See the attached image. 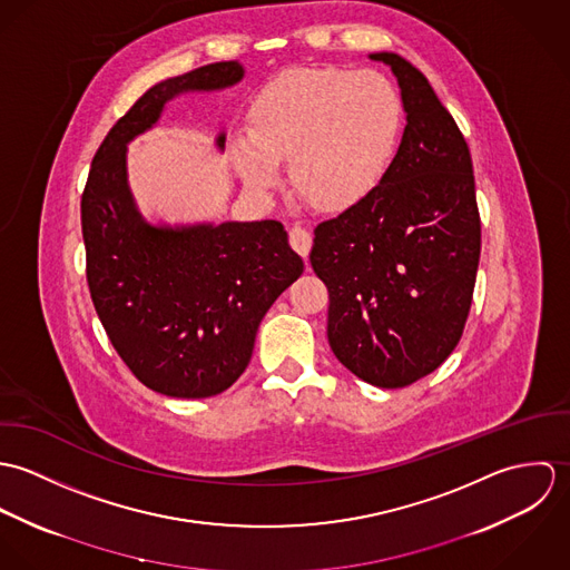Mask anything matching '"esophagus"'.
Listing matches in <instances>:
<instances>
[{
	"mask_svg": "<svg viewBox=\"0 0 570 570\" xmlns=\"http://www.w3.org/2000/svg\"><path fill=\"white\" fill-rule=\"evenodd\" d=\"M289 244H292V247H294L301 256L307 258V254H309V249H312V233L305 230V228H301V226H292V228H289Z\"/></svg>",
	"mask_w": 570,
	"mask_h": 570,
	"instance_id": "34e87169",
	"label": "esophagus"
}]
</instances>
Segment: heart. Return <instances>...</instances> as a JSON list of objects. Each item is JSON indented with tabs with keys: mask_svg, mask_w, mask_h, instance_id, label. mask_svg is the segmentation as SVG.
Listing matches in <instances>:
<instances>
[{
	"mask_svg": "<svg viewBox=\"0 0 570 570\" xmlns=\"http://www.w3.org/2000/svg\"><path fill=\"white\" fill-rule=\"evenodd\" d=\"M252 138L235 164L254 190H272L289 160L296 190L344 210L373 195L395 163L406 109L395 82L375 70L294 68L265 82L249 109Z\"/></svg>",
	"mask_w": 570,
	"mask_h": 570,
	"instance_id": "heart-1",
	"label": "heart"
}]
</instances>
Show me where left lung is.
Masks as SVG:
<instances>
[{"mask_svg": "<svg viewBox=\"0 0 570 570\" xmlns=\"http://www.w3.org/2000/svg\"><path fill=\"white\" fill-rule=\"evenodd\" d=\"M406 129L395 163L364 202L316 226L312 267L328 289L326 337L360 380L404 389L459 344L481 258L468 142L432 85L395 52Z\"/></svg>", "mask_w": 570, "mask_h": 570, "instance_id": "8db88e82", "label": "left lung"}]
</instances>
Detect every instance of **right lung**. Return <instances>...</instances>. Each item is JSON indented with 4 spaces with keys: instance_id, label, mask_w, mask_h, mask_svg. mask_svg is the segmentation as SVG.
<instances>
[{
    "instance_id": "obj_1",
    "label": "right lung",
    "mask_w": 570,
    "mask_h": 570,
    "mask_svg": "<svg viewBox=\"0 0 570 570\" xmlns=\"http://www.w3.org/2000/svg\"><path fill=\"white\" fill-rule=\"evenodd\" d=\"M242 79L237 61H222L154 85L109 129L82 190L96 314L129 371L166 397L202 400L230 389L263 316L305 267L274 219L168 228L147 224L134 204L127 142L158 122L173 96ZM224 140L222 134L219 149Z\"/></svg>"
}]
</instances>
